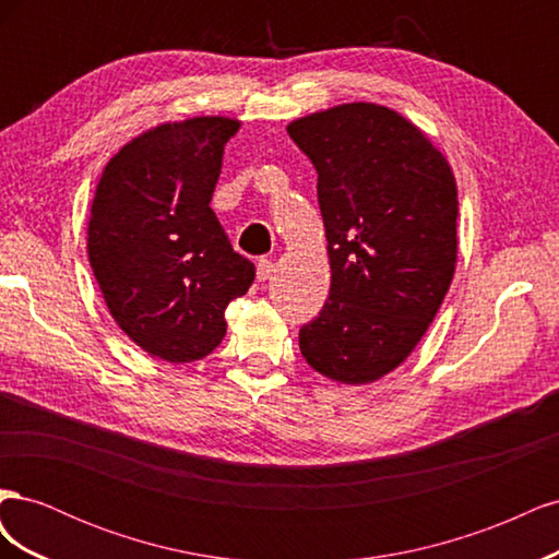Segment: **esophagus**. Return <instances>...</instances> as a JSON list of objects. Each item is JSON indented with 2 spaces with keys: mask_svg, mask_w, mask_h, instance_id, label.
<instances>
[{
  "mask_svg": "<svg viewBox=\"0 0 559 559\" xmlns=\"http://www.w3.org/2000/svg\"><path fill=\"white\" fill-rule=\"evenodd\" d=\"M273 273H275V265H273V261L261 259V261L257 263V280H259V282L270 280V277H273Z\"/></svg>",
  "mask_w": 559,
  "mask_h": 559,
  "instance_id": "esophagus-1",
  "label": "esophagus"
}]
</instances>
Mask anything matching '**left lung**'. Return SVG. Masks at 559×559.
<instances>
[{"label": "left lung", "instance_id": "obj_1", "mask_svg": "<svg viewBox=\"0 0 559 559\" xmlns=\"http://www.w3.org/2000/svg\"><path fill=\"white\" fill-rule=\"evenodd\" d=\"M317 170L331 292L300 329L306 361L343 384L392 373L427 333L456 263L452 167L399 111L349 103L296 118Z\"/></svg>", "mask_w": 559, "mask_h": 559}]
</instances>
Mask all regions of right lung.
I'll return each mask as SVG.
<instances>
[{"instance_id": "obj_1", "label": "right lung", "mask_w": 559, "mask_h": 559, "mask_svg": "<svg viewBox=\"0 0 559 559\" xmlns=\"http://www.w3.org/2000/svg\"><path fill=\"white\" fill-rule=\"evenodd\" d=\"M238 118L193 116L130 140L97 181L88 261L118 326L151 357L198 361L253 282L210 202Z\"/></svg>"}]
</instances>
